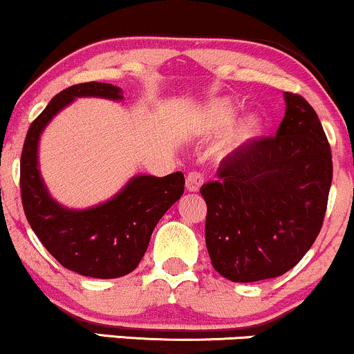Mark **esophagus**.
<instances>
[{
  "mask_svg": "<svg viewBox=\"0 0 354 354\" xmlns=\"http://www.w3.org/2000/svg\"><path fill=\"white\" fill-rule=\"evenodd\" d=\"M204 184V177L198 172H189L187 178H185V187H187L189 192H198V189Z\"/></svg>",
  "mask_w": 354,
  "mask_h": 354,
  "instance_id": "obj_1",
  "label": "esophagus"
}]
</instances>
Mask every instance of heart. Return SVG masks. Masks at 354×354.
<instances>
[{
  "label": "heart",
  "instance_id": "1",
  "mask_svg": "<svg viewBox=\"0 0 354 354\" xmlns=\"http://www.w3.org/2000/svg\"><path fill=\"white\" fill-rule=\"evenodd\" d=\"M241 110V102L222 97L210 100L201 115L198 130L204 137H217L228 130L219 145L222 157H234L244 152L248 147L263 137L266 130V117L259 110L248 112L236 121Z\"/></svg>",
  "mask_w": 354,
  "mask_h": 354
}]
</instances>
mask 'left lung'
I'll return each mask as SVG.
<instances>
[{
    "mask_svg": "<svg viewBox=\"0 0 354 354\" xmlns=\"http://www.w3.org/2000/svg\"><path fill=\"white\" fill-rule=\"evenodd\" d=\"M276 137L225 157L201 189L205 245L214 269L234 283L283 276L303 259L323 225L333 180L323 125L303 97L284 93Z\"/></svg>",
    "mask_w": 354,
    "mask_h": 354,
    "instance_id": "left-lung-1",
    "label": "left lung"
}]
</instances>
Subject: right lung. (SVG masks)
I'll use <instances>...</instances> for the list:
<instances>
[{"label":"right lung","instance_id":"add662e5","mask_svg":"<svg viewBox=\"0 0 354 354\" xmlns=\"http://www.w3.org/2000/svg\"><path fill=\"white\" fill-rule=\"evenodd\" d=\"M85 97L124 100L122 88L98 82L55 95L26 133L19 167L21 202L31 229L63 268L113 279L132 272L140 263L157 222L184 194L185 178L182 172L165 177L138 174L109 201L88 209H70L55 201L39 172V138L53 117Z\"/></svg>","mask_w":354,"mask_h":354}]
</instances>
